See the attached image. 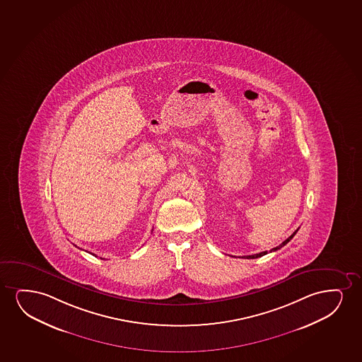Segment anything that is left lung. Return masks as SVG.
<instances>
[{"instance_id":"8db88e82","label":"left lung","mask_w":362,"mask_h":362,"mask_svg":"<svg viewBox=\"0 0 362 362\" xmlns=\"http://www.w3.org/2000/svg\"><path fill=\"white\" fill-rule=\"evenodd\" d=\"M297 230H298V228H297V230H295V232H293V233H292V235H290V237H288V238H287L286 240H284V242H282L281 245H279V247H275V248H272V250H270V252H276L277 249L282 248V247H284V245H287V243H288V242H290V240H291L292 238H293V235H296ZM265 254H268V250H265V252H262V253L253 254V255H245V257H242V258H247V259L260 258V257H263V255H265Z\"/></svg>"}]
</instances>
